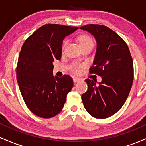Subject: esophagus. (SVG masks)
I'll return each instance as SVG.
<instances>
[{
    "mask_svg": "<svg viewBox=\"0 0 146 146\" xmlns=\"http://www.w3.org/2000/svg\"><path fill=\"white\" fill-rule=\"evenodd\" d=\"M80 79H79V78H73V82H74L75 83H76V82H80Z\"/></svg>",
    "mask_w": 146,
    "mask_h": 146,
    "instance_id": "1",
    "label": "esophagus"
}]
</instances>
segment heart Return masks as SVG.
Instances as JSON below:
<instances>
[{"label": "heart", "instance_id": "heart-1", "mask_svg": "<svg viewBox=\"0 0 146 146\" xmlns=\"http://www.w3.org/2000/svg\"><path fill=\"white\" fill-rule=\"evenodd\" d=\"M79 42H80V45L83 44H90V43H93V41H92L91 38L90 37H88V36H85V35H83V36H80L79 38ZM66 45V42L64 41L62 45V48H64L65 46ZM74 71L75 72H78V68H74Z\"/></svg>", "mask_w": 146, "mask_h": 146}]
</instances>
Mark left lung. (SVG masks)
I'll return each instance as SVG.
<instances>
[{"label":"left lung","mask_w":146,"mask_h":146,"mask_svg":"<svg viewBox=\"0 0 146 146\" xmlns=\"http://www.w3.org/2000/svg\"><path fill=\"white\" fill-rule=\"evenodd\" d=\"M80 29L94 36L97 42L90 73L102 77V82L86 79L88 90L82 95L85 109L98 119L108 118L121 109L133 82V61L128 45L115 31L100 25H86Z\"/></svg>","instance_id":"left-lung-1"}]
</instances>
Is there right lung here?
I'll return each mask as SVG.
<instances>
[{
  "instance_id": "right-lung-1",
  "label": "right lung",
  "mask_w": 146,
  "mask_h": 146,
  "mask_svg": "<svg viewBox=\"0 0 146 146\" xmlns=\"http://www.w3.org/2000/svg\"><path fill=\"white\" fill-rule=\"evenodd\" d=\"M78 29L58 24L44 25L22 46L16 68L17 82L27 106L37 116L51 118L58 115L73 88L69 75L53 76V62L61 59L65 37Z\"/></svg>"
}]
</instances>
